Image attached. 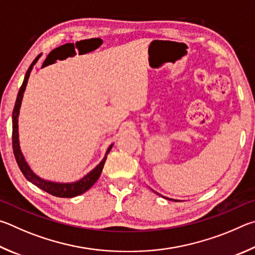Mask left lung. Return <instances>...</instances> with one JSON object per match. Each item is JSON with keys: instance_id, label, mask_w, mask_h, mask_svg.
<instances>
[{"instance_id": "8db88e82", "label": "left lung", "mask_w": 255, "mask_h": 255, "mask_svg": "<svg viewBox=\"0 0 255 255\" xmlns=\"http://www.w3.org/2000/svg\"><path fill=\"white\" fill-rule=\"evenodd\" d=\"M170 200H173V199H170Z\"/></svg>"}]
</instances>
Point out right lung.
<instances>
[{
  "label": "right lung",
  "instance_id": "1",
  "mask_svg": "<svg viewBox=\"0 0 255 255\" xmlns=\"http://www.w3.org/2000/svg\"><path fill=\"white\" fill-rule=\"evenodd\" d=\"M40 56H41V53H40L39 56H37V58H35V59L32 61V64L30 65L29 69L26 70L25 76H24V79H23V83H22L21 87L19 89V93H17V97H16V101H15L14 109H13V114H12V144H13V153H14L16 163H17V166H19L20 170L22 171V173H23L24 177L30 182H32L33 185L39 187L40 189L47 191L48 194H50L52 196H56V197L71 198V197H75V196H78V195L84 194L85 191H87L98 180V178H100L101 173H102L103 167H104V163L106 161L107 154H109V152L111 151L113 144L109 146V149H107V151H106L105 157L100 162V164H98L96 168H94L93 170L89 172V173H87V175L85 176L84 178H82V179L78 180V181H76V182H70V184H60V182L48 181V180L41 179V178L38 177L32 170H31L30 167H29V164L26 163V161L24 160L23 154H22L21 150H20L19 132H17V128H19V125H17V118H19L21 102H22V98H23V93L25 91L26 84H28V79H29L30 73H31V70H32L33 66L35 65V62L38 61Z\"/></svg>",
  "mask_w": 255,
  "mask_h": 255
}]
</instances>
